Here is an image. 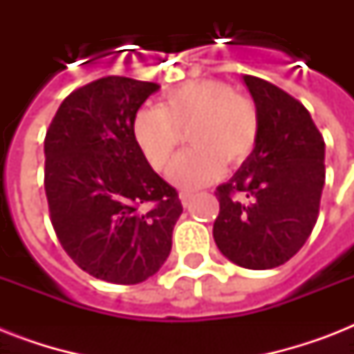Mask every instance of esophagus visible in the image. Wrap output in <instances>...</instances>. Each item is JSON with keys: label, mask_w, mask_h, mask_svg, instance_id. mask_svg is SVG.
I'll return each mask as SVG.
<instances>
[{"label": "esophagus", "mask_w": 354, "mask_h": 354, "mask_svg": "<svg viewBox=\"0 0 354 354\" xmlns=\"http://www.w3.org/2000/svg\"><path fill=\"white\" fill-rule=\"evenodd\" d=\"M191 198H193V193H191V191H182V193H180V200H182L183 205H189Z\"/></svg>", "instance_id": "34e87169"}]
</instances>
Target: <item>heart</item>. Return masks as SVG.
<instances>
[{"mask_svg": "<svg viewBox=\"0 0 354 354\" xmlns=\"http://www.w3.org/2000/svg\"><path fill=\"white\" fill-rule=\"evenodd\" d=\"M193 149L172 163L169 178L193 189L215 182L224 163L236 169L257 147L261 119L255 102L224 80L204 79L178 86L165 95L161 108H139L132 136L154 171H165L187 132Z\"/></svg>", "mask_w": 354, "mask_h": 354, "instance_id": "b5f03b06", "label": "heart"}]
</instances>
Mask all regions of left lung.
Instances as JSON below:
<instances>
[{
    "instance_id": "left-lung-1",
    "label": "left lung",
    "mask_w": 354,
    "mask_h": 354,
    "mask_svg": "<svg viewBox=\"0 0 354 354\" xmlns=\"http://www.w3.org/2000/svg\"><path fill=\"white\" fill-rule=\"evenodd\" d=\"M259 110L253 154L216 187L213 236L222 255L250 270H270L296 255L318 221L325 143L301 102L268 80L244 75Z\"/></svg>"
}]
</instances>
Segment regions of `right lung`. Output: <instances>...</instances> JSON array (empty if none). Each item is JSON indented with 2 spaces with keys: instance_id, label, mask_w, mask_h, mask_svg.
Returning <instances> with one entry per match:
<instances>
[{
  "instance_id": "right-lung-1",
  "label": "right lung",
  "mask_w": 354,
  "mask_h": 354,
  "mask_svg": "<svg viewBox=\"0 0 354 354\" xmlns=\"http://www.w3.org/2000/svg\"><path fill=\"white\" fill-rule=\"evenodd\" d=\"M158 90L118 75L93 80L64 99L44 141L58 241L79 268L115 285H136L161 268L183 211L132 136L133 115Z\"/></svg>"
}]
</instances>
